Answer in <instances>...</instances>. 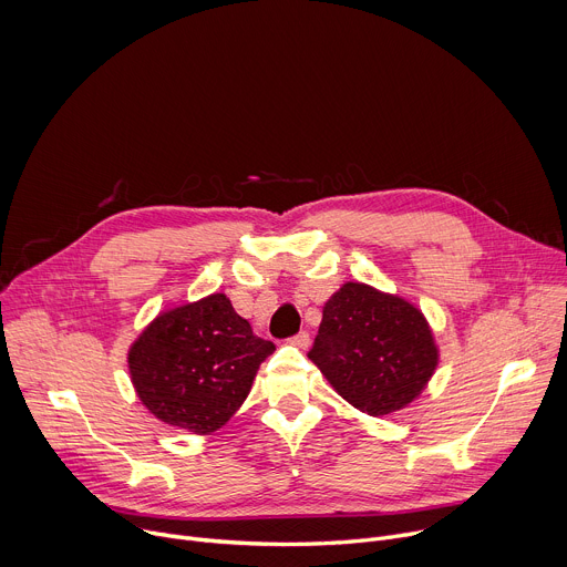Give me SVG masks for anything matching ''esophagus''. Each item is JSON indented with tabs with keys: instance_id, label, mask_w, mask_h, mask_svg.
Listing matches in <instances>:
<instances>
[{
	"instance_id": "1",
	"label": "esophagus",
	"mask_w": 567,
	"mask_h": 567,
	"mask_svg": "<svg viewBox=\"0 0 567 567\" xmlns=\"http://www.w3.org/2000/svg\"><path fill=\"white\" fill-rule=\"evenodd\" d=\"M289 343L296 346V348H300V350H305V348H309V334L302 330V332L293 334V337L289 339Z\"/></svg>"
}]
</instances>
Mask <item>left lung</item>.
Wrapping results in <instances>:
<instances>
[{
    "label": "left lung",
    "mask_w": 567,
    "mask_h": 567,
    "mask_svg": "<svg viewBox=\"0 0 567 567\" xmlns=\"http://www.w3.org/2000/svg\"><path fill=\"white\" fill-rule=\"evenodd\" d=\"M309 359L354 409L379 417L424 390L437 348L417 307L348 282L326 302Z\"/></svg>",
    "instance_id": "obj_1"
}]
</instances>
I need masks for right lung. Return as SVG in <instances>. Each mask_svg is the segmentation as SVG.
I'll return each mask as SVG.
<instances>
[{"label":"right lung","instance_id":"obj_1","mask_svg":"<svg viewBox=\"0 0 567 567\" xmlns=\"http://www.w3.org/2000/svg\"><path fill=\"white\" fill-rule=\"evenodd\" d=\"M274 350L224 293H213L154 318L127 361L132 383L154 417L206 435L241 406Z\"/></svg>","mask_w":567,"mask_h":567}]
</instances>
